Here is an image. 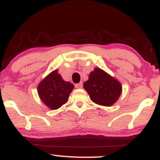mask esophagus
I'll use <instances>...</instances> for the list:
<instances>
[{
	"mask_svg": "<svg viewBox=\"0 0 160 160\" xmlns=\"http://www.w3.org/2000/svg\"><path fill=\"white\" fill-rule=\"evenodd\" d=\"M75 87L78 88V89H80V88H82V82H79V83L75 84Z\"/></svg>",
	"mask_w": 160,
	"mask_h": 160,
	"instance_id": "esophagus-1",
	"label": "esophagus"
}]
</instances>
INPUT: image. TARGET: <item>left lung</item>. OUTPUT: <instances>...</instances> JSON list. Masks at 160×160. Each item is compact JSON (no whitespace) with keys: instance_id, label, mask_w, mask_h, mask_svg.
Masks as SVG:
<instances>
[{"instance_id":"1","label":"left lung","mask_w":160,"mask_h":160,"mask_svg":"<svg viewBox=\"0 0 160 160\" xmlns=\"http://www.w3.org/2000/svg\"><path fill=\"white\" fill-rule=\"evenodd\" d=\"M83 87L93 102L107 107L117 102L122 92L120 82L100 68L90 73Z\"/></svg>"}]
</instances>
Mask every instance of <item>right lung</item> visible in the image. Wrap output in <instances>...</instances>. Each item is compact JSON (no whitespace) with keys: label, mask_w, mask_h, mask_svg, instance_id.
Returning a JSON list of instances; mask_svg holds the SVG:
<instances>
[{"label":"right lung","mask_w":160,"mask_h":160,"mask_svg":"<svg viewBox=\"0 0 160 160\" xmlns=\"http://www.w3.org/2000/svg\"><path fill=\"white\" fill-rule=\"evenodd\" d=\"M73 89L71 82L65 81L58 71H54L40 82L38 91L42 102L52 110H56L68 102Z\"/></svg>","instance_id":"obj_1"}]
</instances>
